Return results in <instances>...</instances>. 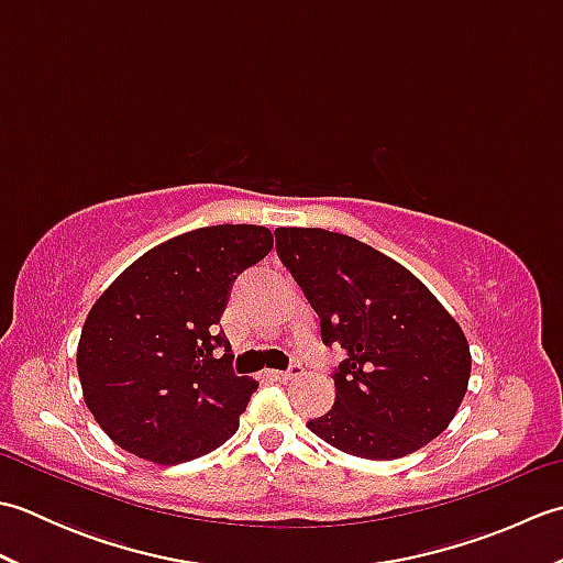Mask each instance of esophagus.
<instances>
[{
    "label": "esophagus",
    "instance_id": "esophagus-1",
    "mask_svg": "<svg viewBox=\"0 0 563 563\" xmlns=\"http://www.w3.org/2000/svg\"><path fill=\"white\" fill-rule=\"evenodd\" d=\"M305 373V367L300 365V363H292L288 369H268V375L273 377V379H278V382H285V379H292V377H297V375H302Z\"/></svg>",
    "mask_w": 563,
    "mask_h": 563
}]
</instances>
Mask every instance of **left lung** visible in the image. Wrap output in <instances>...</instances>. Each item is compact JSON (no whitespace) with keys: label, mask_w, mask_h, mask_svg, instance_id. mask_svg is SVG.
<instances>
[{"label":"left lung","mask_w":563,"mask_h":563,"mask_svg":"<svg viewBox=\"0 0 563 563\" xmlns=\"http://www.w3.org/2000/svg\"><path fill=\"white\" fill-rule=\"evenodd\" d=\"M275 249L341 345L336 401L307 428L365 460H397L428 445L457 413L472 373L470 343L438 297L401 263L353 236L278 227Z\"/></svg>","instance_id":"8db88e82"}]
</instances>
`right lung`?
Wrapping results in <instances>:
<instances>
[{"label":"right lung","instance_id":"obj_1","mask_svg":"<svg viewBox=\"0 0 563 563\" xmlns=\"http://www.w3.org/2000/svg\"><path fill=\"white\" fill-rule=\"evenodd\" d=\"M271 249L261 224L200 227L150 249L93 302L77 373L84 401L118 448L181 464L236 433L258 382L234 375L218 324L236 275Z\"/></svg>","mask_w":563,"mask_h":563}]
</instances>
